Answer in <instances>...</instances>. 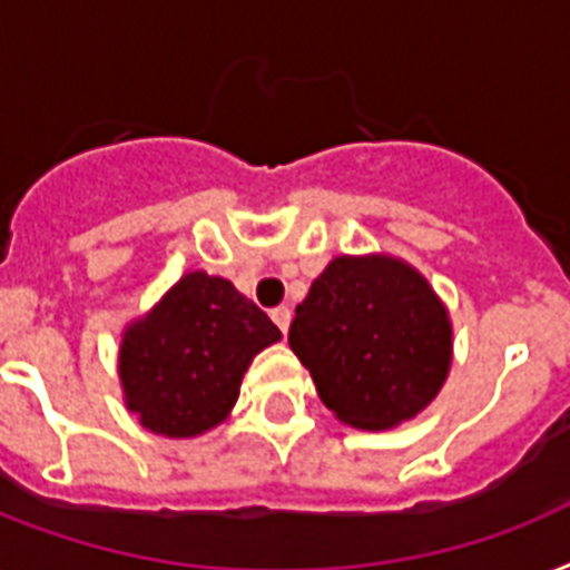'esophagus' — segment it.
I'll return each instance as SVG.
<instances>
[{"label": "esophagus", "instance_id": "esophagus-1", "mask_svg": "<svg viewBox=\"0 0 570 570\" xmlns=\"http://www.w3.org/2000/svg\"><path fill=\"white\" fill-rule=\"evenodd\" d=\"M272 320H275V325L281 328V334H286L289 320H293V311H289V307H275V311H272Z\"/></svg>", "mask_w": 570, "mask_h": 570}]
</instances>
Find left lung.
Returning <instances> with one entry per match:
<instances>
[{"label":"left lung","instance_id":"left-lung-1","mask_svg":"<svg viewBox=\"0 0 570 570\" xmlns=\"http://www.w3.org/2000/svg\"><path fill=\"white\" fill-rule=\"evenodd\" d=\"M289 348L343 423L390 429L446 381L450 320L432 286L393 257H337L289 325Z\"/></svg>","mask_w":570,"mask_h":570}]
</instances>
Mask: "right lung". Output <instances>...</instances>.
<instances>
[{
    "instance_id": "right-lung-1",
    "label": "right lung",
    "mask_w": 570,
    "mask_h": 570,
    "mask_svg": "<svg viewBox=\"0 0 570 570\" xmlns=\"http://www.w3.org/2000/svg\"><path fill=\"white\" fill-rule=\"evenodd\" d=\"M281 331L224 277L191 272L138 320L120 346V381L141 425L168 438L213 429L239 399L242 375Z\"/></svg>"
}]
</instances>
